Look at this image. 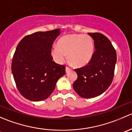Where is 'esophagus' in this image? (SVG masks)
I'll return each instance as SVG.
<instances>
[{
    "mask_svg": "<svg viewBox=\"0 0 132 132\" xmlns=\"http://www.w3.org/2000/svg\"><path fill=\"white\" fill-rule=\"evenodd\" d=\"M70 70H71V69H70V67H66L65 71H66V72H67H67H69L70 71Z\"/></svg>",
    "mask_w": 132,
    "mask_h": 132,
    "instance_id": "1",
    "label": "esophagus"
}]
</instances>
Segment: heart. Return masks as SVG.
Returning a JSON list of instances; mask_svg holds the SVG:
<instances>
[{"label": "heart", "mask_w": 132, "mask_h": 132, "mask_svg": "<svg viewBox=\"0 0 132 132\" xmlns=\"http://www.w3.org/2000/svg\"><path fill=\"white\" fill-rule=\"evenodd\" d=\"M94 43L86 34H69L63 36L51 49V55L57 63H63L67 55L75 66L82 67L89 63L94 53Z\"/></svg>", "instance_id": "b5f03b06"}]
</instances>
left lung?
<instances>
[{
  "mask_svg": "<svg viewBox=\"0 0 132 132\" xmlns=\"http://www.w3.org/2000/svg\"><path fill=\"white\" fill-rule=\"evenodd\" d=\"M94 40L95 51L89 63L76 69L77 79L73 83L80 96L91 98L102 94L113 80L116 52L109 39L102 34L88 33Z\"/></svg>",
  "mask_w": 132,
  "mask_h": 132,
  "instance_id": "8db88e82",
  "label": "left lung"
}]
</instances>
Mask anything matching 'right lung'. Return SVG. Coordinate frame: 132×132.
I'll return each mask as SVG.
<instances>
[{"instance_id": "1", "label": "right lung", "mask_w": 132, "mask_h": 132, "mask_svg": "<svg viewBox=\"0 0 132 132\" xmlns=\"http://www.w3.org/2000/svg\"><path fill=\"white\" fill-rule=\"evenodd\" d=\"M60 34L59 28L35 32L18 44L11 70L18 90L25 98L36 102L47 98L65 74V66L55 63L51 56L52 45Z\"/></svg>"}]
</instances>
